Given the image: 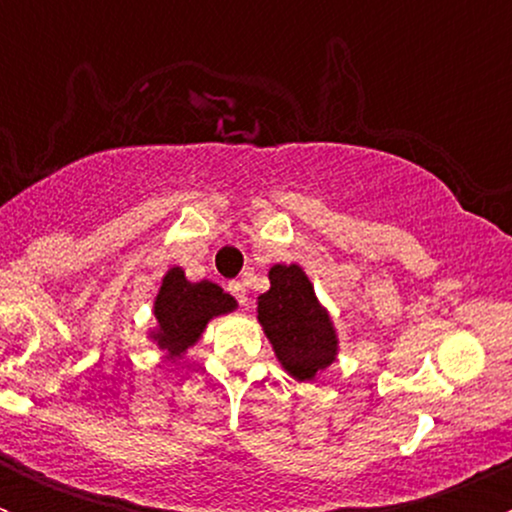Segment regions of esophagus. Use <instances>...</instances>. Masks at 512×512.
<instances>
[{"mask_svg": "<svg viewBox=\"0 0 512 512\" xmlns=\"http://www.w3.org/2000/svg\"><path fill=\"white\" fill-rule=\"evenodd\" d=\"M227 292H230L232 297H235L240 304L247 302V289H245V285H242V282H227Z\"/></svg>", "mask_w": 512, "mask_h": 512, "instance_id": "1", "label": "esophagus"}]
</instances>
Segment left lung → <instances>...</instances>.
<instances>
[{
	"mask_svg": "<svg viewBox=\"0 0 512 512\" xmlns=\"http://www.w3.org/2000/svg\"><path fill=\"white\" fill-rule=\"evenodd\" d=\"M257 319L277 359L297 381H312L337 356V332L312 282L297 265H275L257 297Z\"/></svg>",
	"mask_w": 512,
	"mask_h": 512,
	"instance_id": "obj_1",
	"label": "left lung"
}]
</instances>
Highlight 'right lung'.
<instances>
[{"label": "right lung", "mask_w": 512, "mask_h": 512, "mask_svg": "<svg viewBox=\"0 0 512 512\" xmlns=\"http://www.w3.org/2000/svg\"><path fill=\"white\" fill-rule=\"evenodd\" d=\"M237 307L235 299L213 282H188L180 267L168 270L156 297L158 329L151 339L170 359L193 347L203 334L205 324L218 314H227Z\"/></svg>", "instance_id": "obj_1"}]
</instances>
